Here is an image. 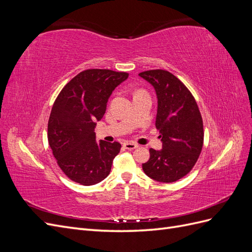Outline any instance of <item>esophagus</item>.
I'll return each mask as SVG.
<instances>
[{
    "label": "esophagus",
    "mask_w": 252,
    "mask_h": 252,
    "mask_svg": "<svg viewBox=\"0 0 252 252\" xmlns=\"http://www.w3.org/2000/svg\"><path fill=\"white\" fill-rule=\"evenodd\" d=\"M123 146H124V148H125V149H128V150H132V149L138 148V147H139V145H138V144H135V143L125 142V143L123 144Z\"/></svg>",
    "instance_id": "obj_1"
}]
</instances>
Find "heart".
<instances>
[{
	"label": "heart",
	"mask_w": 252,
	"mask_h": 252,
	"mask_svg": "<svg viewBox=\"0 0 252 252\" xmlns=\"http://www.w3.org/2000/svg\"><path fill=\"white\" fill-rule=\"evenodd\" d=\"M140 91H141V90H140ZM140 91H138V93H140Z\"/></svg>",
	"instance_id": "heart-1"
}]
</instances>
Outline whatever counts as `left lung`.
<instances>
[{"label": "left lung", "instance_id": "obj_1", "mask_svg": "<svg viewBox=\"0 0 252 252\" xmlns=\"http://www.w3.org/2000/svg\"><path fill=\"white\" fill-rule=\"evenodd\" d=\"M139 75L156 90V127L163 143L161 150L149 149L143 170L152 180L172 183L190 172L200 157L204 141L201 112L191 93L169 71L147 70Z\"/></svg>", "mask_w": 252, "mask_h": 252}]
</instances>
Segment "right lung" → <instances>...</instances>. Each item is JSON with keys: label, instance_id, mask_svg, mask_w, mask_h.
I'll return each instance as SVG.
<instances>
[{"label": "right lung", "instance_id": "add662e5", "mask_svg": "<svg viewBox=\"0 0 252 252\" xmlns=\"http://www.w3.org/2000/svg\"><path fill=\"white\" fill-rule=\"evenodd\" d=\"M128 78L126 72L88 69L66 84L52 106L48 143L68 178L84 186L108 177L121 144L95 141L94 128L112 91Z\"/></svg>", "mask_w": 252, "mask_h": 252}]
</instances>
